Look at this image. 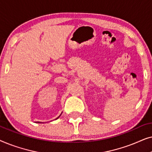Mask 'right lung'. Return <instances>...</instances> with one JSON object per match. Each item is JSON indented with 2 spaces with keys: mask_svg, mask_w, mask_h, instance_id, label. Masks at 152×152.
Listing matches in <instances>:
<instances>
[{
  "mask_svg": "<svg viewBox=\"0 0 152 152\" xmlns=\"http://www.w3.org/2000/svg\"><path fill=\"white\" fill-rule=\"evenodd\" d=\"M61 114H60V115H61ZM60 115L59 116V117H57V118H56V119H55V120H57V119H58V118H59L60 117ZM37 123H41V122H37Z\"/></svg>",
  "mask_w": 152,
  "mask_h": 152,
  "instance_id": "right-lung-1",
  "label": "right lung"
}]
</instances>
